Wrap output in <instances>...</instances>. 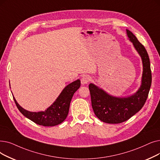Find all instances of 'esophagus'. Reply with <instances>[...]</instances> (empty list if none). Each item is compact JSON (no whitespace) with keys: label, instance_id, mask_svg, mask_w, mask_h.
Segmentation results:
<instances>
[{"label":"esophagus","instance_id":"esophagus-1","mask_svg":"<svg viewBox=\"0 0 160 160\" xmlns=\"http://www.w3.org/2000/svg\"><path fill=\"white\" fill-rule=\"evenodd\" d=\"M91 78H90V76L88 75H84L83 76V77L82 78L81 82L83 84H86L89 83L90 81H91Z\"/></svg>","mask_w":160,"mask_h":160}]
</instances>
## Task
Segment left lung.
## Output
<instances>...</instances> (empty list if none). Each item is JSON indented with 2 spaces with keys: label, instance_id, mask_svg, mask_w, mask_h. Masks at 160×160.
<instances>
[{
  "label": "left lung",
  "instance_id": "obj_1",
  "mask_svg": "<svg viewBox=\"0 0 160 160\" xmlns=\"http://www.w3.org/2000/svg\"><path fill=\"white\" fill-rule=\"evenodd\" d=\"M128 37L135 50L141 55L143 72L140 88L133 95L116 97L108 95L93 84L89 85L92 105L98 118L107 123H120L129 119L139 111L147 99L152 84V72L148 54L144 46L130 31L126 29Z\"/></svg>",
  "mask_w": 160,
  "mask_h": 160
}]
</instances>
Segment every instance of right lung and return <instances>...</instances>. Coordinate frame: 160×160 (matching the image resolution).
I'll list each match as a JSON object with an SVG mask.
<instances>
[{
  "label": "right lung",
  "instance_id": "obj_1",
  "mask_svg": "<svg viewBox=\"0 0 160 160\" xmlns=\"http://www.w3.org/2000/svg\"><path fill=\"white\" fill-rule=\"evenodd\" d=\"M80 86V80H77L67 85L52 105L45 111L29 112L21 107L13 97L16 105L23 116L33 122L43 126H55L63 122L68 115L70 103L74 93Z\"/></svg>",
  "mask_w": 160,
  "mask_h": 160
}]
</instances>
